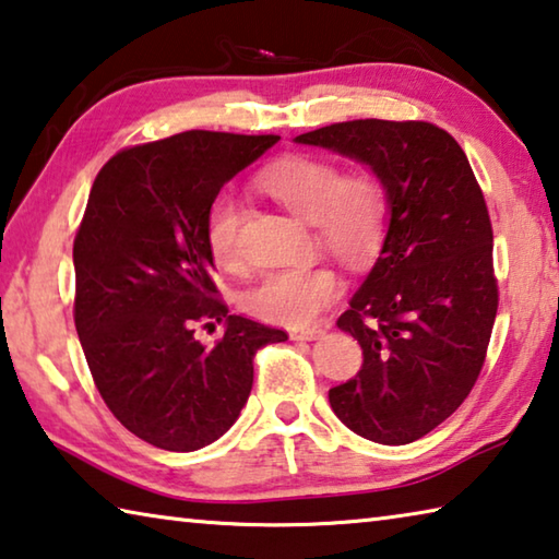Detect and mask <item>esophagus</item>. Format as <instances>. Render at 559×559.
<instances>
[{
  "mask_svg": "<svg viewBox=\"0 0 559 559\" xmlns=\"http://www.w3.org/2000/svg\"><path fill=\"white\" fill-rule=\"evenodd\" d=\"M323 333L325 330H320V328H306V330H293L290 337L293 340H318Z\"/></svg>",
  "mask_w": 559,
  "mask_h": 559,
  "instance_id": "34e87169",
  "label": "esophagus"
}]
</instances>
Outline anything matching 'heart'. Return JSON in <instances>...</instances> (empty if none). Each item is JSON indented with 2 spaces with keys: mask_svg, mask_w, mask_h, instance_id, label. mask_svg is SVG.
I'll return each mask as SVG.
<instances>
[{
  "mask_svg": "<svg viewBox=\"0 0 559 559\" xmlns=\"http://www.w3.org/2000/svg\"><path fill=\"white\" fill-rule=\"evenodd\" d=\"M259 189L293 216L316 226L318 243L345 263L370 261L382 246L390 197L374 173L345 175L318 157H286L259 177ZM241 204L234 194L216 197L206 214V243L222 269L241 266ZM343 293V278L330 266L269 273L246 296L251 313L269 323L308 328Z\"/></svg>",
  "mask_w": 559,
  "mask_h": 559,
  "instance_id": "heart-1",
  "label": "heart"
}]
</instances>
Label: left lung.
<instances>
[{
	"label": "left lung",
	"mask_w": 559,
	"mask_h": 559,
	"mask_svg": "<svg viewBox=\"0 0 559 559\" xmlns=\"http://www.w3.org/2000/svg\"><path fill=\"white\" fill-rule=\"evenodd\" d=\"M296 143L357 159L386 187L380 257L337 318L365 359L328 400L357 437L412 443L459 409L484 367L498 310L484 192L461 145L431 122L349 120Z\"/></svg>",
	"instance_id": "obj_1"
}]
</instances>
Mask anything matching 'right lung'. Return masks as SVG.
I'll list each match as a JSON object with an SVG mask.
<instances>
[{
    "label": "right lung",
    "mask_w": 559,
    "mask_h": 559,
    "mask_svg": "<svg viewBox=\"0 0 559 559\" xmlns=\"http://www.w3.org/2000/svg\"><path fill=\"white\" fill-rule=\"evenodd\" d=\"M278 135L189 130L110 157L73 241V320L103 402L138 439L197 451L239 419L253 355L283 330L229 316L214 283L206 214ZM225 323L212 348L193 325Z\"/></svg>",
    "instance_id": "right-lung-1"
}]
</instances>
